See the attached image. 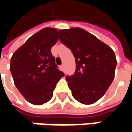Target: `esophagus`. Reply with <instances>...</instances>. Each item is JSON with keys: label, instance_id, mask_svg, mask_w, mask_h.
Instances as JSON below:
<instances>
[{"label": "esophagus", "instance_id": "1", "mask_svg": "<svg viewBox=\"0 0 132 132\" xmlns=\"http://www.w3.org/2000/svg\"><path fill=\"white\" fill-rule=\"evenodd\" d=\"M61 70L63 72H64V71H65V68H64V64H61Z\"/></svg>", "mask_w": 132, "mask_h": 132}]
</instances>
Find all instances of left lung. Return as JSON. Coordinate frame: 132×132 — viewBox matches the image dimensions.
I'll return each mask as SVG.
<instances>
[{
	"label": "left lung",
	"mask_w": 132,
	"mask_h": 132,
	"mask_svg": "<svg viewBox=\"0 0 132 132\" xmlns=\"http://www.w3.org/2000/svg\"><path fill=\"white\" fill-rule=\"evenodd\" d=\"M61 42L73 52L76 71L66 76L72 95L83 104L98 101L112 83L117 66L113 50L80 28L59 30Z\"/></svg>",
	"instance_id": "8db88e82"
}]
</instances>
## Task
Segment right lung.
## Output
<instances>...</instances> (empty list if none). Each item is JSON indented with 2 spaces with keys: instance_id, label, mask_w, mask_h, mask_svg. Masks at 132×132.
Instances as JSON below:
<instances>
[{
  "instance_id": "1",
  "label": "right lung",
  "mask_w": 132,
  "mask_h": 132,
  "mask_svg": "<svg viewBox=\"0 0 132 132\" xmlns=\"http://www.w3.org/2000/svg\"><path fill=\"white\" fill-rule=\"evenodd\" d=\"M58 40L56 28H45L29 37L11 58L10 68L15 85L32 104L48 102L57 82L64 76L58 70L51 53Z\"/></svg>"
}]
</instances>
